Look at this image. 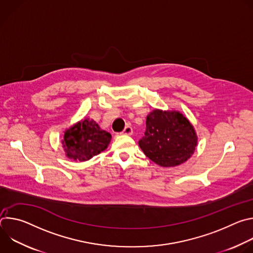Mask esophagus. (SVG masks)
<instances>
[{
  "mask_svg": "<svg viewBox=\"0 0 253 253\" xmlns=\"http://www.w3.org/2000/svg\"><path fill=\"white\" fill-rule=\"evenodd\" d=\"M132 133H133V129L131 126H126L124 130L121 132V134L123 135H132Z\"/></svg>",
  "mask_w": 253,
  "mask_h": 253,
  "instance_id": "1",
  "label": "esophagus"
}]
</instances>
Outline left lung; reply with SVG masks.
<instances>
[{
    "mask_svg": "<svg viewBox=\"0 0 253 253\" xmlns=\"http://www.w3.org/2000/svg\"><path fill=\"white\" fill-rule=\"evenodd\" d=\"M197 136L190 122L179 112L154 110L146 119L145 135L139 146L162 167L182 164L195 151Z\"/></svg>",
    "mask_w": 253,
    "mask_h": 253,
    "instance_id": "obj_1",
    "label": "left lung"
}]
</instances>
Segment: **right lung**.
Instances as JSON below:
<instances>
[{
    "instance_id": "add662e5",
    "label": "right lung",
    "mask_w": 253,
    "mask_h": 253,
    "mask_svg": "<svg viewBox=\"0 0 253 253\" xmlns=\"http://www.w3.org/2000/svg\"><path fill=\"white\" fill-rule=\"evenodd\" d=\"M110 140V133L101 130L94 120L85 119L65 132L62 143L69 158L87 161L105 150Z\"/></svg>"
}]
</instances>
